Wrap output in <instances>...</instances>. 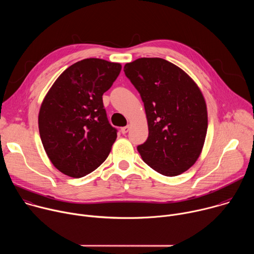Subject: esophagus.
I'll list each match as a JSON object with an SVG mask.
<instances>
[{
  "mask_svg": "<svg viewBox=\"0 0 254 254\" xmlns=\"http://www.w3.org/2000/svg\"><path fill=\"white\" fill-rule=\"evenodd\" d=\"M130 129V126L129 125H127V126H126V127H122V129H121V131H122V133H127L128 130Z\"/></svg>",
  "mask_w": 254,
  "mask_h": 254,
  "instance_id": "1",
  "label": "esophagus"
}]
</instances>
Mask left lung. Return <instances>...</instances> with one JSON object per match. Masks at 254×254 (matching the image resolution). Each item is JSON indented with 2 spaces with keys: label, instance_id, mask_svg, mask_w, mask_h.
<instances>
[{
  "label": "left lung",
  "instance_id": "obj_1",
  "mask_svg": "<svg viewBox=\"0 0 254 254\" xmlns=\"http://www.w3.org/2000/svg\"><path fill=\"white\" fill-rule=\"evenodd\" d=\"M146 111L149 136L137 151L156 172L174 177L199 158L207 133L203 94L194 80L162 58H138L124 67Z\"/></svg>",
  "mask_w": 254,
  "mask_h": 254
}]
</instances>
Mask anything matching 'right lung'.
Listing matches in <instances>:
<instances>
[{
  "instance_id": "add662e5",
  "label": "right lung",
  "mask_w": 254,
  "mask_h": 254,
  "mask_svg": "<svg viewBox=\"0 0 254 254\" xmlns=\"http://www.w3.org/2000/svg\"><path fill=\"white\" fill-rule=\"evenodd\" d=\"M121 70L120 63L83 59L69 66L46 94L39 132L48 158L61 173L84 177L110 155L118 130L107 120L102 95Z\"/></svg>"
}]
</instances>
